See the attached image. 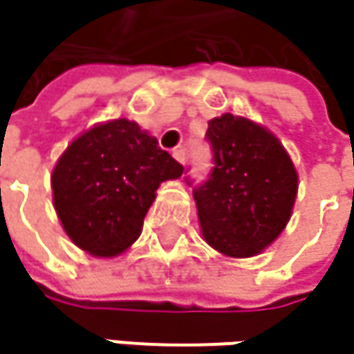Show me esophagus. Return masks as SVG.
<instances>
[{
	"mask_svg": "<svg viewBox=\"0 0 354 354\" xmlns=\"http://www.w3.org/2000/svg\"><path fill=\"white\" fill-rule=\"evenodd\" d=\"M172 156L176 158L180 164H184V162H186V149H182V147H180V149H174V153H172Z\"/></svg>",
	"mask_w": 354,
	"mask_h": 354,
	"instance_id": "obj_1",
	"label": "esophagus"
}]
</instances>
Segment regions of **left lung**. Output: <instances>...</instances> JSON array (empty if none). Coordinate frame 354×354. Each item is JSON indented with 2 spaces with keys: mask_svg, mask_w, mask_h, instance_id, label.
Segmentation results:
<instances>
[{
  "mask_svg": "<svg viewBox=\"0 0 354 354\" xmlns=\"http://www.w3.org/2000/svg\"><path fill=\"white\" fill-rule=\"evenodd\" d=\"M213 168L194 184L198 221L209 246L234 258L260 254L285 230L297 194V172L264 127L234 114L209 120ZM192 186V182L186 178Z\"/></svg>",
  "mask_w": 354,
  "mask_h": 354,
  "instance_id": "left-lung-1",
  "label": "left lung"
}]
</instances>
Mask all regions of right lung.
<instances>
[{"mask_svg":"<svg viewBox=\"0 0 354 354\" xmlns=\"http://www.w3.org/2000/svg\"><path fill=\"white\" fill-rule=\"evenodd\" d=\"M184 168L137 122L116 118L80 135L53 170V201L67 236L94 256L131 246L162 182Z\"/></svg>","mask_w":354,"mask_h":354,"instance_id":"add662e5","label":"right lung"}]
</instances>
